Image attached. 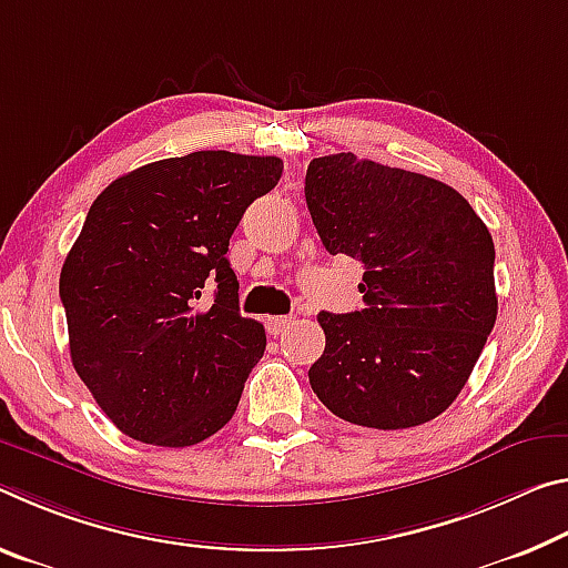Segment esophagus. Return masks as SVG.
I'll return each instance as SVG.
<instances>
[{
    "instance_id": "34e87169",
    "label": "esophagus",
    "mask_w": 568,
    "mask_h": 568,
    "mask_svg": "<svg viewBox=\"0 0 568 568\" xmlns=\"http://www.w3.org/2000/svg\"><path fill=\"white\" fill-rule=\"evenodd\" d=\"M293 323H295V318H291V316H275V318L265 321V328L270 336H283V333L291 328Z\"/></svg>"
}]
</instances>
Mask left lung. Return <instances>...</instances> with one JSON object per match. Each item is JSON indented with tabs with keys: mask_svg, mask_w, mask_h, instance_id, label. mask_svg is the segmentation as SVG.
<instances>
[{
	"mask_svg": "<svg viewBox=\"0 0 568 568\" xmlns=\"http://www.w3.org/2000/svg\"><path fill=\"white\" fill-rule=\"evenodd\" d=\"M305 202L323 247L364 265L366 308L318 316L316 397L351 425L407 429L443 414L498 316L495 247L460 192L354 154L313 159Z\"/></svg>",
	"mask_w": 568,
	"mask_h": 568,
	"instance_id": "8db88e82",
	"label": "left lung"
}]
</instances>
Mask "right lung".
Returning <instances> with one entry per match:
<instances>
[{"label": "right lung", "instance_id": "right-lung-1", "mask_svg": "<svg viewBox=\"0 0 568 568\" xmlns=\"http://www.w3.org/2000/svg\"><path fill=\"white\" fill-rule=\"evenodd\" d=\"M281 174L277 156L194 151L129 171L90 206L60 301L75 372L123 435L189 447L232 419L265 328L240 316L230 237Z\"/></svg>", "mask_w": 568, "mask_h": 568}]
</instances>
